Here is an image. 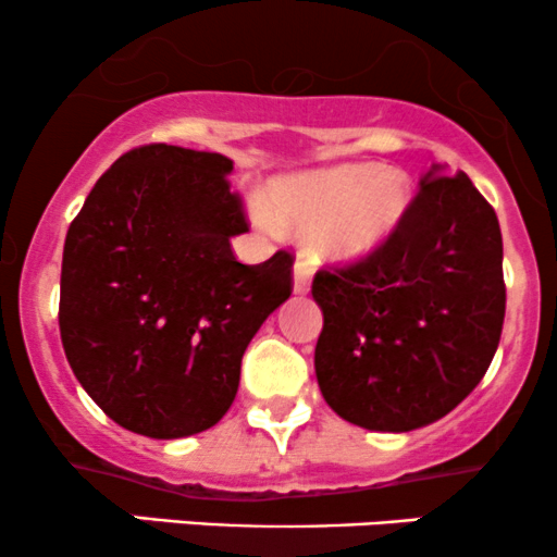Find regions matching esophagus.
Masks as SVG:
<instances>
[{
    "mask_svg": "<svg viewBox=\"0 0 557 557\" xmlns=\"http://www.w3.org/2000/svg\"><path fill=\"white\" fill-rule=\"evenodd\" d=\"M311 274H314V270H311V261L298 259L296 267H293V290H296L298 296H304V293H309V287H311Z\"/></svg>",
    "mask_w": 557,
    "mask_h": 557,
    "instance_id": "34e87169",
    "label": "esophagus"
}]
</instances>
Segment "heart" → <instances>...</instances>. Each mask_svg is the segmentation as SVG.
Instances as JSON below:
<instances>
[{
	"label": "heart",
	"instance_id": "heart-1",
	"mask_svg": "<svg viewBox=\"0 0 557 557\" xmlns=\"http://www.w3.org/2000/svg\"><path fill=\"white\" fill-rule=\"evenodd\" d=\"M411 203V183L400 170L341 164L287 177L274 190V219L317 230V246L332 259L354 261L376 251L400 225ZM277 227L272 216H264Z\"/></svg>",
	"mask_w": 557,
	"mask_h": 557
}]
</instances>
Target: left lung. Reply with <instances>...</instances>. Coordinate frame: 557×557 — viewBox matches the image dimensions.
I'll use <instances>...</instances> for the list:
<instances>
[{
  "instance_id": "1",
  "label": "left lung",
  "mask_w": 557,
  "mask_h": 557,
  "mask_svg": "<svg viewBox=\"0 0 557 557\" xmlns=\"http://www.w3.org/2000/svg\"><path fill=\"white\" fill-rule=\"evenodd\" d=\"M314 369L332 411L376 432L443 419L482 382L505 319L503 235L466 172L434 164L376 251L314 274Z\"/></svg>"
}]
</instances>
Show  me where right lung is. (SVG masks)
<instances>
[{"instance_id": "add662e5", "label": "right lung", "mask_w": 557, "mask_h": 557, "mask_svg": "<svg viewBox=\"0 0 557 557\" xmlns=\"http://www.w3.org/2000/svg\"><path fill=\"white\" fill-rule=\"evenodd\" d=\"M233 162L149 144L123 154L70 222L60 335L70 369L125 430L203 432L233 406L240 359L293 293V253L240 264L248 230Z\"/></svg>"}]
</instances>
